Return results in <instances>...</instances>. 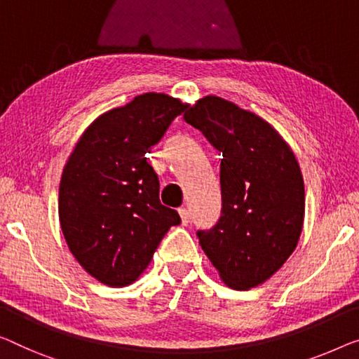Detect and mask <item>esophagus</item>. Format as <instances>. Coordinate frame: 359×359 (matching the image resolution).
Returning <instances> with one entry per match:
<instances>
[{"label": "esophagus", "instance_id": "34e87169", "mask_svg": "<svg viewBox=\"0 0 359 359\" xmlns=\"http://www.w3.org/2000/svg\"><path fill=\"white\" fill-rule=\"evenodd\" d=\"M179 214H180L182 224H184V226H187V224L190 222V212H189V210H187V208H180Z\"/></svg>", "mask_w": 359, "mask_h": 359}]
</instances>
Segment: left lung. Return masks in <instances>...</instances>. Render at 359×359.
<instances>
[{
  "label": "left lung",
  "instance_id": "1",
  "mask_svg": "<svg viewBox=\"0 0 359 359\" xmlns=\"http://www.w3.org/2000/svg\"><path fill=\"white\" fill-rule=\"evenodd\" d=\"M222 153V210L216 226L198 231L221 279L253 288L277 272L297 248L304 216V185L295 154L271 124L219 96L185 111Z\"/></svg>",
  "mask_w": 359,
  "mask_h": 359
}]
</instances>
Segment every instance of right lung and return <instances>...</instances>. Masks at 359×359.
Here are the masks:
<instances>
[{"label": "right lung", "mask_w": 359, "mask_h": 359, "mask_svg": "<svg viewBox=\"0 0 359 359\" xmlns=\"http://www.w3.org/2000/svg\"><path fill=\"white\" fill-rule=\"evenodd\" d=\"M187 104L164 93L135 96L100 116L80 137L60 184V222L67 247L95 279L126 287L147 269L165 232L180 224L159 201L147 163Z\"/></svg>", "instance_id": "right-lung-1"}]
</instances>
